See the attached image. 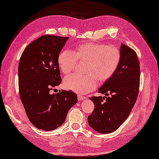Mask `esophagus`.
Returning <instances> with one entry per match:
<instances>
[{
  "label": "esophagus",
  "instance_id": "esophagus-1",
  "mask_svg": "<svg viewBox=\"0 0 159 159\" xmlns=\"http://www.w3.org/2000/svg\"><path fill=\"white\" fill-rule=\"evenodd\" d=\"M77 99H78V100H83L84 99H85L86 98V97H84V96H81V95H78L77 96Z\"/></svg>",
  "mask_w": 159,
  "mask_h": 159
}]
</instances>
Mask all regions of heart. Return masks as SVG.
<instances>
[{
    "label": "heart",
    "mask_w": 159,
    "mask_h": 159,
    "mask_svg": "<svg viewBox=\"0 0 159 159\" xmlns=\"http://www.w3.org/2000/svg\"><path fill=\"white\" fill-rule=\"evenodd\" d=\"M121 61V52L114 46L87 43L81 44L71 52L63 50L58 56V65L64 74L72 71L77 62L84 63L85 75L73 74L65 77L64 86L79 94L94 90L97 81L102 84L117 71Z\"/></svg>",
    "instance_id": "b5f03b06"
}]
</instances>
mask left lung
Returning a JSON list of instances; mask_svg holds the SVG:
<instances>
[{"label": "left lung", "instance_id": "left-lung-1", "mask_svg": "<svg viewBox=\"0 0 159 159\" xmlns=\"http://www.w3.org/2000/svg\"><path fill=\"white\" fill-rule=\"evenodd\" d=\"M120 52L117 71L98 90L105 96L90 98L95 108L88 117V122L100 134L111 133L119 128L129 116L138 95L140 68L136 53L123 44Z\"/></svg>", "mask_w": 159, "mask_h": 159}]
</instances>
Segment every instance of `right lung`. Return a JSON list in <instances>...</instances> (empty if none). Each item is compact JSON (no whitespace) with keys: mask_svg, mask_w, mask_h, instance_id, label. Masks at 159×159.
Listing matches in <instances>:
<instances>
[{"mask_svg":"<svg viewBox=\"0 0 159 159\" xmlns=\"http://www.w3.org/2000/svg\"><path fill=\"white\" fill-rule=\"evenodd\" d=\"M68 38L42 36L27 46L19 60L20 98L30 122L39 129L48 131L61 126L77 102L71 90L50 93L61 82L57 59Z\"/></svg>","mask_w":159,"mask_h":159,"instance_id":"right-lung-1","label":"right lung"}]
</instances>
